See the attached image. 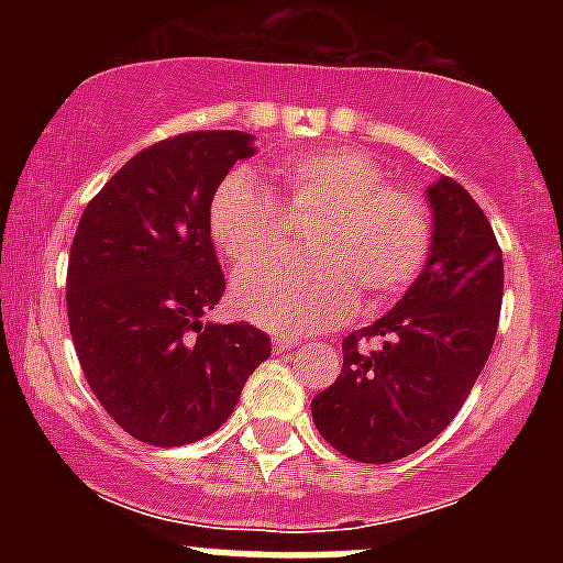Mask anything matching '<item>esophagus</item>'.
I'll list each match as a JSON object with an SVG mask.
<instances>
[{
    "instance_id": "34e87169",
    "label": "esophagus",
    "mask_w": 563,
    "mask_h": 563,
    "mask_svg": "<svg viewBox=\"0 0 563 563\" xmlns=\"http://www.w3.org/2000/svg\"><path fill=\"white\" fill-rule=\"evenodd\" d=\"M296 346H301V341H298V338H287V335H273V352H276V355H282V352H290V350H296Z\"/></svg>"
}]
</instances>
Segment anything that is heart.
<instances>
[{"mask_svg":"<svg viewBox=\"0 0 563 563\" xmlns=\"http://www.w3.org/2000/svg\"><path fill=\"white\" fill-rule=\"evenodd\" d=\"M278 200L247 172L213 191L208 225L231 262L251 265L282 247L287 220L312 222L307 258H273L233 282L239 312L278 332H307L350 316L355 298L377 307L411 285L431 247V211L411 191L386 186L372 154L324 146L273 168Z\"/></svg>","mask_w":563,"mask_h":563,"instance_id":"heart-1","label":"heart"}]
</instances>
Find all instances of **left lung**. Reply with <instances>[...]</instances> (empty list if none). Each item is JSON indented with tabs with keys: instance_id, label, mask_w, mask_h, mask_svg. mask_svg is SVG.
Wrapping results in <instances>:
<instances>
[{
	"instance_id": "8db88e82",
	"label": "left lung",
	"mask_w": 563,
	"mask_h": 563,
	"mask_svg": "<svg viewBox=\"0 0 563 563\" xmlns=\"http://www.w3.org/2000/svg\"><path fill=\"white\" fill-rule=\"evenodd\" d=\"M426 200V265L386 316L343 338L341 375L312 397L321 437L369 465L402 460L442 434L499 327L505 265L494 228L451 177L431 183Z\"/></svg>"
}]
</instances>
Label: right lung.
I'll list each match as a JSON object with an SVG mask.
<instances>
[{"instance_id":"1","label":"right lung","mask_w":563,"mask_h":563,"mask_svg":"<svg viewBox=\"0 0 563 563\" xmlns=\"http://www.w3.org/2000/svg\"><path fill=\"white\" fill-rule=\"evenodd\" d=\"M253 134L188 132L134 154L78 222L67 316L89 389L134 440L174 449L213 434L236 409L271 338L217 324L225 292L208 225L213 191Z\"/></svg>"}]
</instances>
